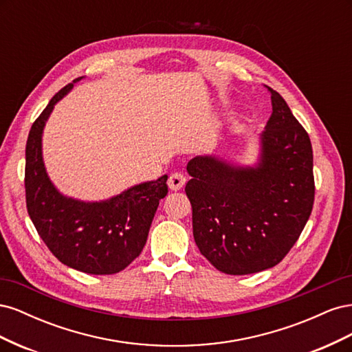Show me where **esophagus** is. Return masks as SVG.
I'll list each match as a JSON object with an SVG mask.
<instances>
[{
    "instance_id": "34e87169",
    "label": "esophagus",
    "mask_w": 352,
    "mask_h": 352,
    "mask_svg": "<svg viewBox=\"0 0 352 352\" xmlns=\"http://www.w3.org/2000/svg\"><path fill=\"white\" fill-rule=\"evenodd\" d=\"M185 184H186V177L182 173L170 175V177L167 180V185H168V188L172 189V190L182 189L185 186Z\"/></svg>"
}]
</instances>
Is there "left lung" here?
Instances as JSON below:
<instances>
[{
  "instance_id": "1",
  "label": "left lung",
  "mask_w": 352,
  "mask_h": 352,
  "mask_svg": "<svg viewBox=\"0 0 352 352\" xmlns=\"http://www.w3.org/2000/svg\"><path fill=\"white\" fill-rule=\"evenodd\" d=\"M258 135V154L239 164L221 154L198 155L186 170L194 239L226 274L274 267L300 238L314 202L313 148L280 95Z\"/></svg>"
}]
</instances>
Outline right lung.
Segmentation results:
<instances>
[{
    "label": "right lung",
    "instance_id": "add662e5",
    "mask_svg": "<svg viewBox=\"0 0 352 352\" xmlns=\"http://www.w3.org/2000/svg\"><path fill=\"white\" fill-rule=\"evenodd\" d=\"M82 79L58 91L32 124L26 142V206L39 236L63 264L88 274H113L141 254L160 199L167 195V175L101 201L60 192L47 172L42 135L56 104Z\"/></svg>",
    "mask_w": 352,
    "mask_h": 352
}]
</instances>
